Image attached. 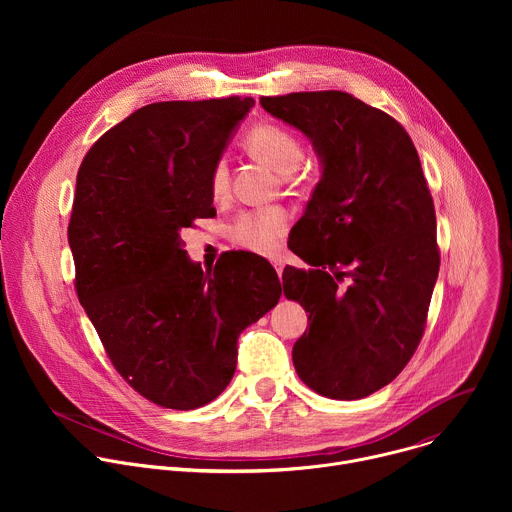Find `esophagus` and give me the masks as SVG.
<instances>
[{
  "mask_svg": "<svg viewBox=\"0 0 512 512\" xmlns=\"http://www.w3.org/2000/svg\"><path fill=\"white\" fill-rule=\"evenodd\" d=\"M273 267H275L277 275L281 277V273H283V259H281V257H275V259H273Z\"/></svg>",
  "mask_w": 512,
  "mask_h": 512,
  "instance_id": "1",
  "label": "esophagus"
}]
</instances>
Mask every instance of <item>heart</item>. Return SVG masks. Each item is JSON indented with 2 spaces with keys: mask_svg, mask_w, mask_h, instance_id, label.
I'll return each instance as SVG.
<instances>
[{
  "mask_svg": "<svg viewBox=\"0 0 512 512\" xmlns=\"http://www.w3.org/2000/svg\"><path fill=\"white\" fill-rule=\"evenodd\" d=\"M247 152L279 174H291L304 160V143L277 123H257L245 135ZM229 190V168L218 160L210 172V192L225 196ZM287 231V214L277 206L247 210L237 216L233 239L257 253H273Z\"/></svg>",
  "mask_w": 512,
  "mask_h": 512,
  "instance_id": "b5f03b06",
  "label": "heart"
}]
</instances>
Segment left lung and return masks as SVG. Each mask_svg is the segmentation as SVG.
<instances>
[{"label": "left lung", "mask_w": 512, "mask_h": 512, "mask_svg": "<svg viewBox=\"0 0 512 512\" xmlns=\"http://www.w3.org/2000/svg\"><path fill=\"white\" fill-rule=\"evenodd\" d=\"M300 129L322 164L289 249L283 294L310 312L294 344L298 377L318 395L354 401L389 385L411 360L440 271L435 208L409 133L342 91L261 97Z\"/></svg>", "instance_id": "obj_1"}]
</instances>
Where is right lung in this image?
Returning a JSON list of instances; mask_svg holds the SVG:
<instances>
[{"mask_svg": "<svg viewBox=\"0 0 512 512\" xmlns=\"http://www.w3.org/2000/svg\"><path fill=\"white\" fill-rule=\"evenodd\" d=\"M251 97L145 105L87 152L68 223L77 294L117 373L145 399L188 411L221 395L239 334L281 296L263 257L233 251L206 273L182 229L216 214L212 166Z\"/></svg>", "mask_w": 512, "mask_h": 512, "instance_id": "right-lung-1", "label": "right lung"}]
</instances>
